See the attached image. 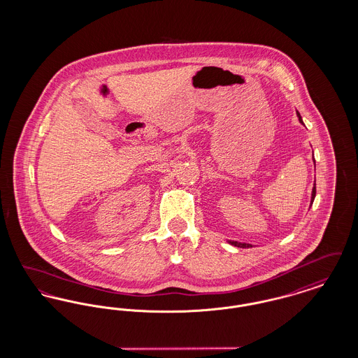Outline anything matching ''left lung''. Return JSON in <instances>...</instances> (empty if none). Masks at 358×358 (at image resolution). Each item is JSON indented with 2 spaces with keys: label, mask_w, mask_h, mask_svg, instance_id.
Wrapping results in <instances>:
<instances>
[{
  "label": "left lung",
  "mask_w": 358,
  "mask_h": 358,
  "mask_svg": "<svg viewBox=\"0 0 358 358\" xmlns=\"http://www.w3.org/2000/svg\"><path fill=\"white\" fill-rule=\"evenodd\" d=\"M298 118H299V122H301V123H303L299 114H298ZM314 199H315V185H314V187H313V192H311V200H310V206L313 205ZM228 243H229V244H232V245H235V247H238V248H248V247H251V244H247V243H238V241H234V240H228Z\"/></svg>",
  "instance_id": "obj_1"
}]
</instances>
